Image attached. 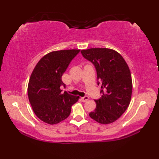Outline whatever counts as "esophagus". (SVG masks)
I'll list each match as a JSON object with an SVG mask.
<instances>
[{
    "label": "esophagus",
    "instance_id": "34e87169",
    "mask_svg": "<svg viewBox=\"0 0 159 159\" xmlns=\"http://www.w3.org/2000/svg\"><path fill=\"white\" fill-rule=\"evenodd\" d=\"M80 99H81V100L83 101V102H87V100H89V97L88 96H85V97H82V98H80Z\"/></svg>",
    "mask_w": 159,
    "mask_h": 159
}]
</instances>
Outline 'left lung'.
<instances>
[{
  "label": "left lung",
  "mask_w": 159,
  "mask_h": 159,
  "mask_svg": "<svg viewBox=\"0 0 159 159\" xmlns=\"http://www.w3.org/2000/svg\"><path fill=\"white\" fill-rule=\"evenodd\" d=\"M96 67L98 85L101 84L102 97L95 100L96 108L89 116L97 122H114L122 115L131 100L133 83L126 62L112 49L93 48L80 51Z\"/></svg>",
  "instance_id": "1"
}]
</instances>
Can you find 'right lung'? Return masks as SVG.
Listing matches in <instances>:
<instances>
[{
    "label": "right lung",
    "mask_w": 159,
    "mask_h": 159,
    "mask_svg": "<svg viewBox=\"0 0 159 159\" xmlns=\"http://www.w3.org/2000/svg\"><path fill=\"white\" fill-rule=\"evenodd\" d=\"M80 50H61L43 56L30 77L28 97L33 112L39 120L56 124L70 116L71 107L79 96L61 93V76Z\"/></svg>",
    "instance_id": "add662e5"
}]
</instances>
